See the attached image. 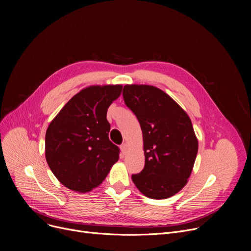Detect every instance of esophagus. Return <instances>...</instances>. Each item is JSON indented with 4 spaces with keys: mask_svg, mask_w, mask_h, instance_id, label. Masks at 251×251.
<instances>
[{
    "mask_svg": "<svg viewBox=\"0 0 251 251\" xmlns=\"http://www.w3.org/2000/svg\"><path fill=\"white\" fill-rule=\"evenodd\" d=\"M120 149H121V151H122V153L123 154H126V152H127V150H128V146L126 143H123L122 146L120 147Z\"/></svg>",
    "mask_w": 251,
    "mask_h": 251,
    "instance_id": "1",
    "label": "esophagus"
}]
</instances>
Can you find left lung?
Segmentation results:
<instances>
[{"label":"left lung","instance_id":"left-lung-1","mask_svg":"<svg viewBox=\"0 0 251 251\" xmlns=\"http://www.w3.org/2000/svg\"><path fill=\"white\" fill-rule=\"evenodd\" d=\"M127 107L138 119L143 136L146 165L132 175L138 190L150 199L164 200L186 185L199 151L189 116L160 88L127 84Z\"/></svg>","mask_w":251,"mask_h":251}]
</instances>
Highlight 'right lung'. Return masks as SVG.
<instances>
[{
  "mask_svg": "<svg viewBox=\"0 0 251 251\" xmlns=\"http://www.w3.org/2000/svg\"><path fill=\"white\" fill-rule=\"evenodd\" d=\"M122 85H92L66 103L46 133V159L56 178L76 192L100 185L120 150L109 139L107 112Z\"/></svg>",
  "mask_w": 251,
  "mask_h": 251,
  "instance_id": "right-lung-1",
  "label": "right lung"
}]
</instances>
